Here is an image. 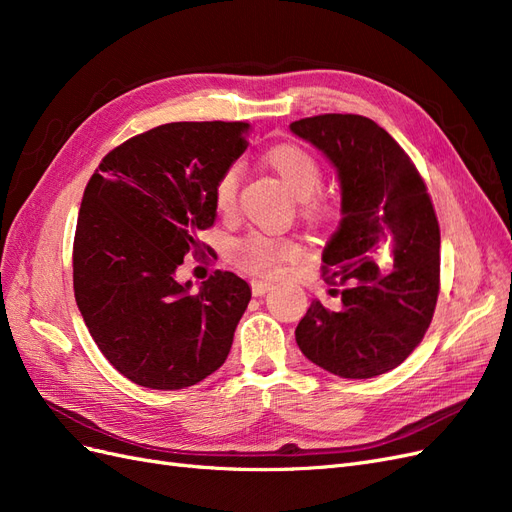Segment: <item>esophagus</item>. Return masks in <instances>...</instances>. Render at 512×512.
<instances>
[{
    "instance_id": "esophagus-1",
    "label": "esophagus",
    "mask_w": 512,
    "mask_h": 512,
    "mask_svg": "<svg viewBox=\"0 0 512 512\" xmlns=\"http://www.w3.org/2000/svg\"><path fill=\"white\" fill-rule=\"evenodd\" d=\"M269 288H271V282H267V280H252L254 297H262V294H265Z\"/></svg>"
}]
</instances>
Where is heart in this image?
<instances>
[{
	"label": "heart",
	"instance_id": "b5f03b06",
	"mask_svg": "<svg viewBox=\"0 0 512 512\" xmlns=\"http://www.w3.org/2000/svg\"><path fill=\"white\" fill-rule=\"evenodd\" d=\"M267 164L275 170L286 188L301 200L303 215L312 220H327L331 215L329 200L316 196L322 183V166L312 151L301 145H277L267 153ZM241 183V166L230 164L215 181L213 198L215 207L222 213H230L237 207ZM301 245L297 239L275 232L254 230L239 239L232 247V258L245 271L256 275H277L286 260L299 258Z\"/></svg>",
	"mask_w": 512,
	"mask_h": 512
}]
</instances>
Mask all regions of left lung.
I'll list each match as a JSON object with an SVG mask.
<instances>
[{"instance_id":"obj_1","label":"left lung","mask_w":512,"mask_h":512,"mask_svg":"<svg viewBox=\"0 0 512 512\" xmlns=\"http://www.w3.org/2000/svg\"><path fill=\"white\" fill-rule=\"evenodd\" d=\"M290 130L318 147L342 183V222L322 252V277L342 309L309 305L294 337L318 367L374 378L423 342L440 292V226L408 153L376 121L316 115Z\"/></svg>"}]
</instances>
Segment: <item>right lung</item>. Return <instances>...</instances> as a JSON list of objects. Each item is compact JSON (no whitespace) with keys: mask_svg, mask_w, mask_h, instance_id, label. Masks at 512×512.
<instances>
[{"mask_svg":"<svg viewBox=\"0 0 512 512\" xmlns=\"http://www.w3.org/2000/svg\"><path fill=\"white\" fill-rule=\"evenodd\" d=\"M247 130L245 121L164 123L108 151L87 183L74 297L100 352L134 384L177 391L226 361L250 286L215 271L192 294L175 271L207 247L198 232L218 215L215 181L247 149Z\"/></svg>","mask_w":512,"mask_h":512,"instance_id":"1","label":"right lung"}]
</instances>
